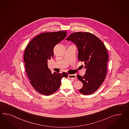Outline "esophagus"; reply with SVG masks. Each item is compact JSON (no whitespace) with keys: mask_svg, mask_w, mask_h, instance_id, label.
<instances>
[{"mask_svg":"<svg viewBox=\"0 0 129 129\" xmlns=\"http://www.w3.org/2000/svg\"><path fill=\"white\" fill-rule=\"evenodd\" d=\"M68 78L69 79H75L77 78V77H76V75H75V74H73V75L69 74L68 76Z\"/></svg>","mask_w":129,"mask_h":129,"instance_id":"1","label":"esophagus"}]
</instances>
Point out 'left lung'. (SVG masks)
I'll return each instance as SVG.
<instances>
[{
    "mask_svg": "<svg viewBox=\"0 0 129 129\" xmlns=\"http://www.w3.org/2000/svg\"><path fill=\"white\" fill-rule=\"evenodd\" d=\"M76 44L79 61L84 62L86 72L83 76L77 75L83 83L79 92L84 95L92 94L99 88L106 76L109 56L106 47L97 37L89 32H76L66 39Z\"/></svg>",
    "mask_w": 129,
    "mask_h": 129,
    "instance_id": "left-lung-1",
    "label": "left lung"
}]
</instances>
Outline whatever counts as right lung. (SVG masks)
<instances>
[{
	"instance_id": "add662e5",
	"label": "right lung",
	"mask_w": 129,
	"mask_h": 129,
	"mask_svg": "<svg viewBox=\"0 0 129 129\" xmlns=\"http://www.w3.org/2000/svg\"><path fill=\"white\" fill-rule=\"evenodd\" d=\"M66 35L64 31L41 34L30 42L25 51L24 61L30 83L37 91L44 95L56 91L62 79L68 77L65 72L52 73L47 64L48 60L53 57L54 47Z\"/></svg>"
}]
</instances>
